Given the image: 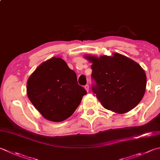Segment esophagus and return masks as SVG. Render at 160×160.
I'll list each match as a JSON object with an SVG mask.
<instances>
[{
  "instance_id": "obj_1",
  "label": "esophagus",
  "mask_w": 160,
  "mask_h": 160,
  "mask_svg": "<svg viewBox=\"0 0 160 160\" xmlns=\"http://www.w3.org/2000/svg\"><path fill=\"white\" fill-rule=\"evenodd\" d=\"M84 89H86L87 92H89V84H86V85L84 86Z\"/></svg>"
}]
</instances>
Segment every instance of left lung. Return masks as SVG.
<instances>
[{
	"instance_id": "left-lung-1",
	"label": "left lung",
	"mask_w": 160,
	"mask_h": 160,
	"mask_svg": "<svg viewBox=\"0 0 160 160\" xmlns=\"http://www.w3.org/2000/svg\"><path fill=\"white\" fill-rule=\"evenodd\" d=\"M92 62V92L105 108L126 113L142 101L146 87L143 68L132 59L118 53L114 56H86Z\"/></svg>"
}]
</instances>
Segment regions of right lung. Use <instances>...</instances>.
<instances>
[{
  "instance_id": "right-lung-1",
  "label": "right lung",
  "mask_w": 160,
  "mask_h": 160,
  "mask_svg": "<svg viewBox=\"0 0 160 160\" xmlns=\"http://www.w3.org/2000/svg\"><path fill=\"white\" fill-rule=\"evenodd\" d=\"M27 94L43 117L60 122L74 113L87 91L78 84L76 73L63 59L52 58L30 76Z\"/></svg>"
}]
</instances>
